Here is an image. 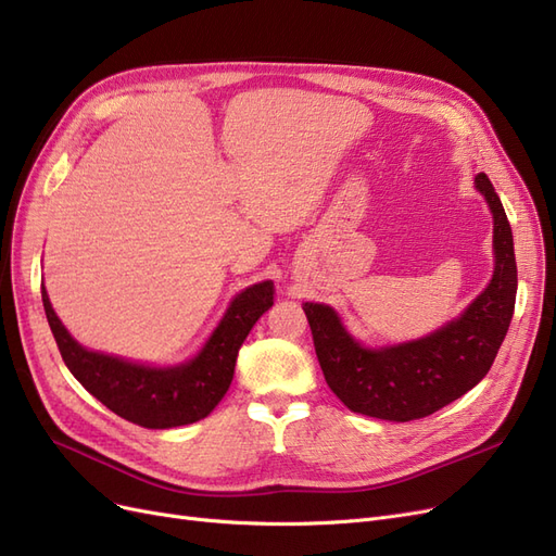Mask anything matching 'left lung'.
<instances>
[{
	"mask_svg": "<svg viewBox=\"0 0 556 556\" xmlns=\"http://www.w3.org/2000/svg\"><path fill=\"white\" fill-rule=\"evenodd\" d=\"M476 188L494 215L496 262L486 290L462 317L419 341L371 350L352 339L333 308L304 304L325 380L350 410L410 422L464 396L492 368L515 311L517 264L510 223L492 180L478 174Z\"/></svg>",
	"mask_w": 556,
	"mask_h": 556,
	"instance_id": "left-lung-1",
	"label": "left lung"
}]
</instances>
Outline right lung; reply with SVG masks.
I'll use <instances>...</instances> for the list:
<instances>
[{
	"instance_id": "1",
	"label": "right lung",
	"mask_w": 556,
	"mask_h": 556,
	"mask_svg": "<svg viewBox=\"0 0 556 556\" xmlns=\"http://www.w3.org/2000/svg\"><path fill=\"white\" fill-rule=\"evenodd\" d=\"M274 282L237 294L199 355L180 366L131 364L78 345L55 315L41 285L43 311L60 355L74 378L109 410L146 429H172L204 419L227 394L239 350L252 325L274 306Z\"/></svg>"
}]
</instances>
